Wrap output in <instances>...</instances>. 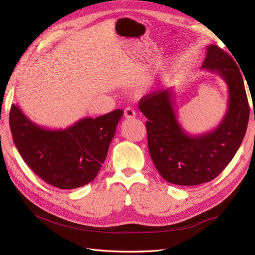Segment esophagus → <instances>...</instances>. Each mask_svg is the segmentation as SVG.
<instances>
[{
	"label": "esophagus",
	"instance_id": "esophagus-1",
	"mask_svg": "<svg viewBox=\"0 0 255 255\" xmlns=\"http://www.w3.org/2000/svg\"><path fill=\"white\" fill-rule=\"evenodd\" d=\"M136 116V113L133 109H130V107H127V109L125 110V117L126 118H134Z\"/></svg>",
	"mask_w": 255,
	"mask_h": 255
}]
</instances>
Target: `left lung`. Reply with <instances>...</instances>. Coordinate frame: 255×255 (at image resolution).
<instances>
[{"label": "left lung", "mask_w": 255, "mask_h": 255, "mask_svg": "<svg viewBox=\"0 0 255 255\" xmlns=\"http://www.w3.org/2000/svg\"><path fill=\"white\" fill-rule=\"evenodd\" d=\"M202 69L220 75L229 89L227 113L210 132L190 135L182 128L172 89L153 91L139 101V110L148 118L145 127L153 163L167 182L182 186H195L218 176L241 146L249 121L242 68L234 59L210 44Z\"/></svg>", "instance_id": "8db88e82"}]
</instances>
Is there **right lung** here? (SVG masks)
I'll return each instance as SVG.
<instances>
[{"mask_svg":"<svg viewBox=\"0 0 255 255\" xmlns=\"http://www.w3.org/2000/svg\"><path fill=\"white\" fill-rule=\"evenodd\" d=\"M122 115L116 110L64 129H50L37 126L12 104L9 126L25 164L52 186L73 189L94 181L101 170Z\"/></svg>","mask_w":255,"mask_h":255,"instance_id":"right-lung-1","label":"right lung"}]
</instances>
